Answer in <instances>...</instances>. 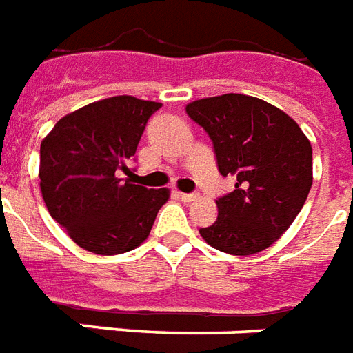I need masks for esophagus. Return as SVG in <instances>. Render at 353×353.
<instances>
[{
    "label": "esophagus",
    "mask_w": 353,
    "mask_h": 353,
    "mask_svg": "<svg viewBox=\"0 0 353 353\" xmlns=\"http://www.w3.org/2000/svg\"><path fill=\"white\" fill-rule=\"evenodd\" d=\"M177 198L181 201H194L196 194H187V192H177Z\"/></svg>",
    "instance_id": "34e87169"
}]
</instances>
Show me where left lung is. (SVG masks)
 I'll list each match as a JSON object with an SVG mask.
<instances>
[{"label":"left lung","mask_w":353,"mask_h":353,"mask_svg":"<svg viewBox=\"0 0 353 353\" xmlns=\"http://www.w3.org/2000/svg\"><path fill=\"white\" fill-rule=\"evenodd\" d=\"M187 114L211 137L220 174L236 177L235 190L216 200V220L200 235L224 254H259L289 230L307 200L311 142L287 112L254 96L196 99Z\"/></svg>","instance_id":"1"}]
</instances>
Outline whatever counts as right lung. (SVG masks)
I'll return each instance as SVG.
<instances>
[{
    "instance_id": "obj_1",
    "label": "right lung",
    "mask_w": 353,
    "mask_h": 353,
    "mask_svg": "<svg viewBox=\"0 0 353 353\" xmlns=\"http://www.w3.org/2000/svg\"><path fill=\"white\" fill-rule=\"evenodd\" d=\"M157 101L114 96L61 118L40 144V192L51 219L98 255L131 252L146 241L168 188H146L129 174Z\"/></svg>"
}]
</instances>
